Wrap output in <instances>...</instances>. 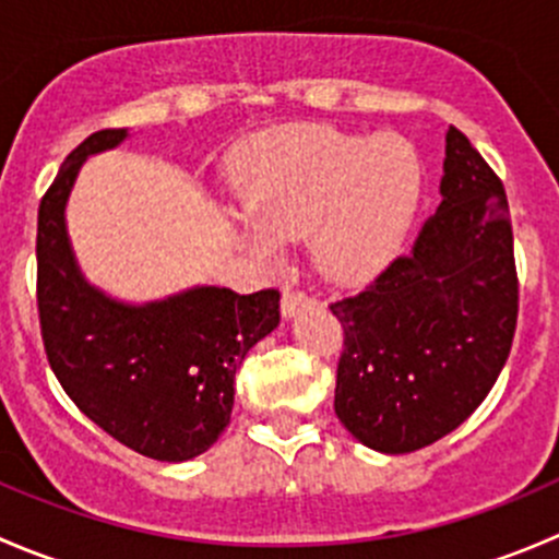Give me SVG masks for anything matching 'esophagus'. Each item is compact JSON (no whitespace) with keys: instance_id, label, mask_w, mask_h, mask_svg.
<instances>
[{"instance_id":"34e87169","label":"esophagus","mask_w":559,"mask_h":559,"mask_svg":"<svg viewBox=\"0 0 559 559\" xmlns=\"http://www.w3.org/2000/svg\"><path fill=\"white\" fill-rule=\"evenodd\" d=\"M311 297L306 295V292H297V289H284V297H281V313L286 316V319H292L300 308L311 306Z\"/></svg>"}]
</instances>
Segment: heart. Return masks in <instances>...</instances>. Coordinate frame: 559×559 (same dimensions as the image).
I'll list each match as a JSON object with an SVG mask.
<instances>
[{
    "mask_svg": "<svg viewBox=\"0 0 559 559\" xmlns=\"http://www.w3.org/2000/svg\"><path fill=\"white\" fill-rule=\"evenodd\" d=\"M425 186L419 151L397 132L354 134L321 123L253 140L235 167L246 216L238 240L270 259L311 238L316 270L362 284L403 248Z\"/></svg>",
    "mask_w": 559,
    "mask_h": 559,
    "instance_id": "heart-1",
    "label": "heart"
}]
</instances>
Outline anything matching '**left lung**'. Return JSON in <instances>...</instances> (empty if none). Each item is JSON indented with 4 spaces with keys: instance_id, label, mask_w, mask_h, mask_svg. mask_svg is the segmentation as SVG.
<instances>
[{
    "instance_id": "8db88e82",
    "label": "left lung",
    "mask_w": 559,
    "mask_h": 559,
    "mask_svg": "<svg viewBox=\"0 0 559 559\" xmlns=\"http://www.w3.org/2000/svg\"><path fill=\"white\" fill-rule=\"evenodd\" d=\"M330 308L346 332L335 414L359 443L416 452L481 405L509 359L520 284L506 189L460 129L411 253Z\"/></svg>"
}]
</instances>
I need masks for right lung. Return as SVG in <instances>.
<instances>
[{
	"mask_svg": "<svg viewBox=\"0 0 559 559\" xmlns=\"http://www.w3.org/2000/svg\"><path fill=\"white\" fill-rule=\"evenodd\" d=\"M127 138V129H103L83 140L39 202V326L50 370L94 425L151 460L186 462L229 425L235 373L278 326L281 295L191 286L138 306L83 275L67 233V200L88 156Z\"/></svg>",
	"mask_w": 559,
	"mask_h": 559,
	"instance_id": "obj_1",
	"label": "right lung"
}]
</instances>
